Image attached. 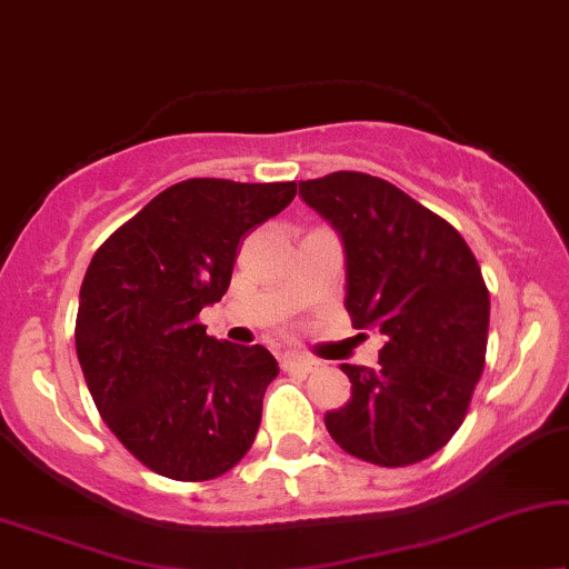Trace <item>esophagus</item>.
Instances as JSON below:
<instances>
[{
    "label": "esophagus",
    "instance_id": "obj_1",
    "mask_svg": "<svg viewBox=\"0 0 569 569\" xmlns=\"http://www.w3.org/2000/svg\"><path fill=\"white\" fill-rule=\"evenodd\" d=\"M280 363H283V369H299V372H307V375L320 367L315 359H309V356H301V353H286Z\"/></svg>",
    "mask_w": 569,
    "mask_h": 569
}]
</instances>
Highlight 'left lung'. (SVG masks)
I'll list each match as a JSON object with an SVG mask.
<instances>
[{"label": "left lung", "mask_w": 569, "mask_h": 569, "mask_svg": "<svg viewBox=\"0 0 569 569\" xmlns=\"http://www.w3.org/2000/svg\"><path fill=\"white\" fill-rule=\"evenodd\" d=\"M346 252V309L385 338L380 367L340 363L351 400L325 413L348 456L398 468L460 429L483 372L489 291L466 239L390 181L336 171L299 181Z\"/></svg>", "instance_id": "8db88e82"}]
</instances>
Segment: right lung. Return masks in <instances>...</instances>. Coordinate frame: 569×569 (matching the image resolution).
I'll list each match as a JSON object with an SVG mask.
<instances>
[{
  "mask_svg": "<svg viewBox=\"0 0 569 569\" xmlns=\"http://www.w3.org/2000/svg\"><path fill=\"white\" fill-rule=\"evenodd\" d=\"M293 194L297 181H179L88 264L74 322L88 390L119 442L166 479H218L252 448L278 361L208 336L197 315L229 289L241 237Z\"/></svg>",
  "mask_w": 569,
  "mask_h": 569,
  "instance_id": "1",
  "label": "right lung"
}]
</instances>
